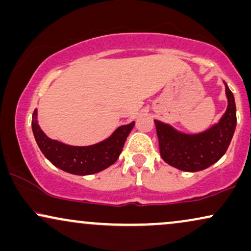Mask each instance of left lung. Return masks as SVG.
Returning a JSON list of instances; mask_svg holds the SVG:
<instances>
[{
    "instance_id": "8db88e82",
    "label": "left lung",
    "mask_w": 251,
    "mask_h": 251,
    "mask_svg": "<svg viewBox=\"0 0 251 251\" xmlns=\"http://www.w3.org/2000/svg\"><path fill=\"white\" fill-rule=\"evenodd\" d=\"M226 85L228 106L218 124L198 134H184L168 124L154 120L161 157L183 171H199L217 162L226 153L236 127V106Z\"/></svg>"
}]
</instances>
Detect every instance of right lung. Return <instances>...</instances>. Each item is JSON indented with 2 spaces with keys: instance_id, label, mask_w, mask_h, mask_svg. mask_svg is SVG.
Returning a JSON list of instances; mask_svg holds the SVG:
<instances>
[{
  "instance_id": "1",
  "label": "right lung",
  "mask_w": 251,
  "mask_h": 251,
  "mask_svg": "<svg viewBox=\"0 0 251 251\" xmlns=\"http://www.w3.org/2000/svg\"><path fill=\"white\" fill-rule=\"evenodd\" d=\"M134 122L116 129L106 140L91 146H69L52 140L41 131L37 122V110L32 115V131L41 153L59 169L74 175H91L100 173L118 160L124 144Z\"/></svg>"
}]
</instances>
